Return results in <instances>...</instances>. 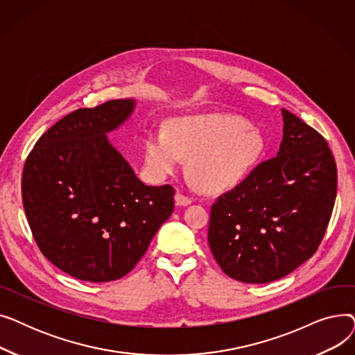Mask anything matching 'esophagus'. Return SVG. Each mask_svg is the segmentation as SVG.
Wrapping results in <instances>:
<instances>
[{
	"label": "esophagus",
	"instance_id": "obj_1",
	"mask_svg": "<svg viewBox=\"0 0 355 355\" xmlns=\"http://www.w3.org/2000/svg\"><path fill=\"white\" fill-rule=\"evenodd\" d=\"M191 201H193L191 197L182 194L181 191H178L175 194V202L178 204V206H189V204H191Z\"/></svg>",
	"mask_w": 355,
	"mask_h": 355
}]
</instances>
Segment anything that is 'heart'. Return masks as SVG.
<instances>
[{"instance_id":"b5f03b06","label":"heart","mask_w":355,"mask_h":355,"mask_svg":"<svg viewBox=\"0 0 355 355\" xmlns=\"http://www.w3.org/2000/svg\"><path fill=\"white\" fill-rule=\"evenodd\" d=\"M265 149L262 134L236 115L207 114L173 119L165 130H149L144 151L146 170L161 180L178 171L184 158L207 191L236 187Z\"/></svg>"}]
</instances>
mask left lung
<instances>
[{"instance_id":"1","label":"left lung","mask_w":355,"mask_h":355,"mask_svg":"<svg viewBox=\"0 0 355 355\" xmlns=\"http://www.w3.org/2000/svg\"><path fill=\"white\" fill-rule=\"evenodd\" d=\"M276 157L257 164L210 210L209 245L227 276L268 284L320 248L337 197V165L325 138L282 109Z\"/></svg>"}]
</instances>
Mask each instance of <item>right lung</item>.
<instances>
[{"mask_svg":"<svg viewBox=\"0 0 355 355\" xmlns=\"http://www.w3.org/2000/svg\"><path fill=\"white\" fill-rule=\"evenodd\" d=\"M134 105L116 99L71 112L46 130L24 164L23 206L35 243L80 281L123 277L174 211L173 185H145L106 138Z\"/></svg>","mask_w":355,"mask_h":355,"instance_id":"obj_1","label":"right lung"}]
</instances>
